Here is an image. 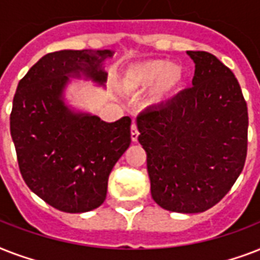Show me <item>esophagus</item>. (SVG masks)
Here are the masks:
<instances>
[{"instance_id": "obj_1", "label": "esophagus", "mask_w": 260, "mask_h": 260, "mask_svg": "<svg viewBox=\"0 0 260 260\" xmlns=\"http://www.w3.org/2000/svg\"><path fill=\"white\" fill-rule=\"evenodd\" d=\"M139 138V131L138 126L135 122H132V125H131V139H132V142H138Z\"/></svg>"}]
</instances>
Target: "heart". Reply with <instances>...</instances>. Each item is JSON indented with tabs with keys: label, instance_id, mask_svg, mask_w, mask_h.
Returning a JSON list of instances; mask_svg holds the SVG:
<instances>
[{
	"label": "heart",
	"instance_id": "obj_1",
	"mask_svg": "<svg viewBox=\"0 0 260 260\" xmlns=\"http://www.w3.org/2000/svg\"><path fill=\"white\" fill-rule=\"evenodd\" d=\"M185 70L178 63L166 59H154L128 67L122 77V85L129 91H140L150 87L147 105H159L181 86Z\"/></svg>",
	"mask_w": 260,
	"mask_h": 260
}]
</instances>
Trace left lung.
Listing matches in <instances>:
<instances>
[{
    "label": "left lung",
    "instance_id": "8db88e82",
    "mask_svg": "<svg viewBox=\"0 0 260 260\" xmlns=\"http://www.w3.org/2000/svg\"><path fill=\"white\" fill-rule=\"evenodd\" d=\"M193 86L139 114V143L147 152L151 196L163 209L200 213L234 186L247 156L248 112L234 73L205 51Z\"/></svg>",
    "mask_w": 260,
    "mask_h": 260
}]
</instances>
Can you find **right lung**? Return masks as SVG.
<instances>
[{
    "label": "right lung",
    "mask_w": 260,
    "mask_h": 260,
    "mask_svg": "<svg viewBox=\"0 0 260 260\" xmlns=\"http://www.w3.org/2000/svg\"><path fill=\"white\" fill-rule=\"evenodd\" d=\"M110 50H63L44 55L18 82L10 135L26 186L55 209L83 213L106 198L108 178L131 144V118L105 122L63 101L69 77L105 85Z\"/></svg>",
    "instance_id": "add662e5"
}]
</instances>
